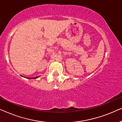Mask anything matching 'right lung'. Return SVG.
Listing matches in <instances>:
<instances>
[{"mask_svg": "<svg viewBox=\"0 0 122 122\" xmlns=\"http://www.w3.org/2000/svg\"><path fill=\"white\" fill-rule=\"evenodd\" d=\"M38 77V76H36V77H35V78H32V79H35V78H37Z\"/></svg>", "mask_w": 122, "mask_h": 122, "instance_id": "add662e5", "label": "right lung"}]
</instances>
